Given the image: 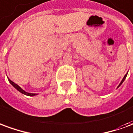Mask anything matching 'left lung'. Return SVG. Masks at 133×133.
Here are the masks:
<instances>
[{
	"label": "left lung",
	"instance_id": "1",
	"mask_svg": "<svg viewBox=\"0 0 133 133\" xmlns=\"http://www.w3.org/2000/svg\"><path fill=\"white\" fill-rule=\"evenodd\" d=\"M127 75H128V72H127V73H126L125 75V76H124V77H123V80H122V81H121V82H120V83L119 84V85H118V86H117V88H119V87H120V85H122V83H123V82H124V81H125V80L126 77H127Z\"/></svg>",
	"mask_w": 133,
	"mask_h": 133
}]
</instances>
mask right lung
<instances>
[{
  "mask_svg": "<svg viewBox=\"0 0 133 133\" xmlns=\"http://www.w3.org/2000/svg\"><path fill=\"white\" fill-rule=\"evenodd\" d=\"M8 81L10 82V83L11 84V85H13V86L14 87L16 90H18L19 92H21V93H23V94H24V95H28V96H35V95H38V94H36V93H30V92H25L24 90L22 89L21 87L19 86V85H18L16 83H15L14 82H13L12 81H10L9 78H8Z\"/></svg>",
  "mask_w": 133,
  "mask_h": 133,
  "instance_id": "add662e5",
  "label": "right lung"
}]
</instances>
